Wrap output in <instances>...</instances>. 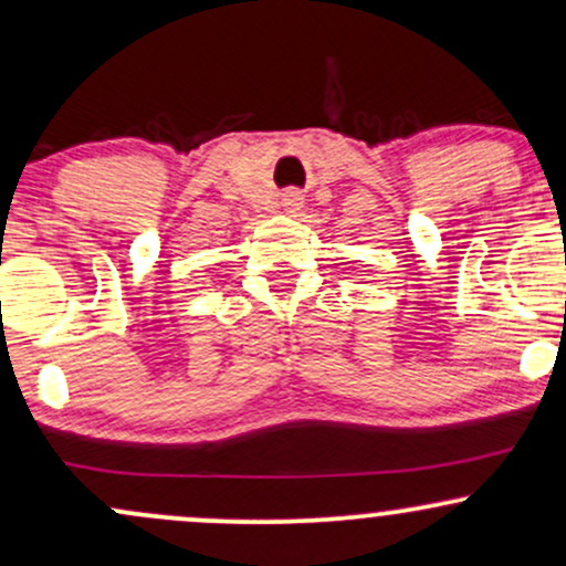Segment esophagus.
<instances>
[{"instance_id":"obj_1","label":"esophagus","mask_w":566,"mask_h":566,"mask_svg":"<svg viewBox=\"0 0 566 566\" xmlns=\"http://www.w3.org/2000/svg\"><path fill=\"white\" fill-rule=\"evenodd\" d=\"M303 207V193L301 191H287L282 197V210L284 212H297Z\"/></svg>"}]
</instances>
